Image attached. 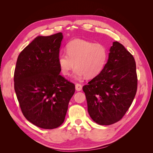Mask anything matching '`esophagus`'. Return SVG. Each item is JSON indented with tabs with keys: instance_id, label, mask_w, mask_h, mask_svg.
Listing matches in <instances>:
<instances>
[{
	"instance_id": "esophagus-1",
	"label": "esophagus",
	"mask_w": 153,
	"mask_h": 153,
	"mask_svg": "<svg viewBox=\"0 0 153 153\" xmlns=\"http://www.w3.org/2000/svg\"><path fill=\"white\" fill-rule=\"evenodd\" d=\"M82 85H80V84H76L75 85V89H76V91H80L82 90Z\"/></svg>"
}]
</instances>
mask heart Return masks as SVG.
I'll return each instance as SVG.
<instances>
[{
  "mask_svg": "<svg viewBox=\"0 0 153 153\" xmlns=\"http://www.w3.org/2000/svg\"><path fill=\"white\" fill-rule=\"evenodd\" d=\"M66 52L58 56V64L64 75H69L74 66L73 77L92 78L102 71L108 59V50L103 45L75 39L66 45Z\"/></svg>",
  "mask_w": 153,
  "mask_h": 153,
  "instance_id": "obj_1",
  "label": "heart"
}]
</instances>
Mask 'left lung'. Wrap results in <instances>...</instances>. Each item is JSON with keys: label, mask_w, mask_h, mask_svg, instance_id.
I'll return each mask as SVG.
<instances>
[{"label": "left lung", "mask_w": 153, "mask_h": 153, "mask_svg": "<svg viewBox=\"0 0 153 153\" xmlns=\"http://www.w3.org/2000/svg\"><path fill=\"white\" fill-rule=\"evenodd\" d=\"M107 62L99 75L83 87L87 110L97 124L110 125L121 120L131 106L137 89L136 63L117 41L109 50Z\"/></svg>", "instance_id": "left-lung-1"}]
</instances>
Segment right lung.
<instances>
[{"mask_svg": "<svg viewBox=\"0 0 153 153\" xmlns=\"http://www.w3.org/2000/svg\"><path fill=\"white\" fill-rule=\"evenodd\" d=\"M62 32L39 36L18 57L15 91L22 112L35 126L56 128L63 123L75 87L60 75L58 64Z\"/></svg>", "mask_w": 153, "mask_h": 153, "instance_id": "add662e5", "label": "right lung"}]
</instances>
